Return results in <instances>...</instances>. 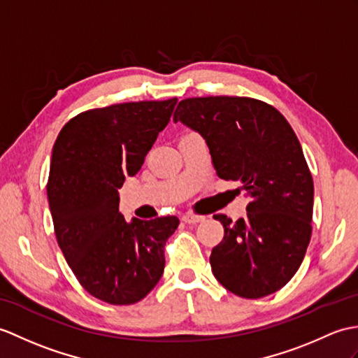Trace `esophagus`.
<instances>
[{"label": "esophagus", "instance_id": "34e87169", "mask_svg": "<svg viewBox=\"0 0 358 358\" xmlns=\"http://www.w3.org/2000/svg\"><path fill=\"white\" fill-rule=\"evenodd\" d=\"M182 221L187 222V224H196V222L204 221V217H199V215H192V213H186V215H182Z\"/></svg>", "mask_w": 358, "mask_h": 358}]
</instances>
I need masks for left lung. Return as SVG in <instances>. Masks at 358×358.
<instances>
[{
	"label": "left lung",
	"mask_w": 358,
	"mask_h": 358,
	"mask_svg": "<svg viewBox=\"0 0 358 358\" xmlns=\"http://www.w3.org/2000/svg\"><path fill=\"white\" fill-rule=\"evenodd\" d=\"M173 122L198 132L217 176L250 198L245 218L215 215L224 238L210 255L213 276L239 297L278 292L301 267L313 229V177L293 128L276 108L229 96L185 99Z\"/></svg>",
	"instance_id": "left-lung-1"
}]
</instances>
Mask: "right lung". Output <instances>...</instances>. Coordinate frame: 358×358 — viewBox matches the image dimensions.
<instances>
[{"label": "right lung", "instance_id": "right-lung-1", "mask_svg": "<svg viewBox=\"0 0 358 358\" xmlns=\"http://www.w3.org/2000/svg\"><path fill=\"white\" fill-rule=\"evenodd\" d=\"M177 97L82 113L57 136L47 185L57 244L87 292L111 305L141 301L159 284L177 217L127 221L119 189L169 123Z\"/></svg>", "mask_w": 358, "mask_h": 358}]
</instances>
